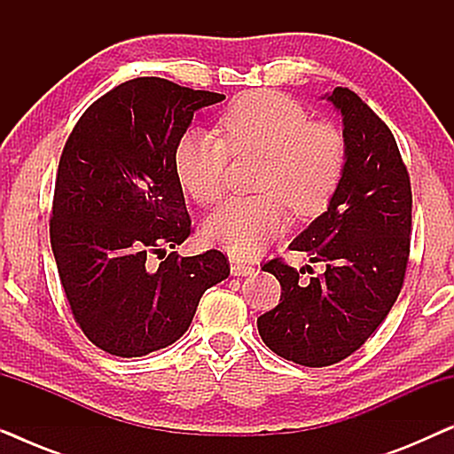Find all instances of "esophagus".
Listing matches in <instances>:
<instances>
[{"mask_svg":"<svg viewBox=\"0 0 454 454\" xmlns=\"http://www.w3.org/2000/svg\"><path fill=\"white\" fill-rule=\"evenodd\" d=\"M254 266L252 264H246V262H239V260H233L231 262V275L233 277H247V275H254Z\"/></svg>","mask_w":454,"mask_h":454,"instance_id":"1","label":"esophagus"}]
</instances>
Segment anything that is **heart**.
I'll return each instance as SVG.
<instances>
[{"label":"heart","mask_w":454,"mask_h":454,"mask_svg":"<svg viewBox=\"0 0 454 454\" xmlns=\"http://www.w3.org/2000/svg\"><path fill=\"white\" fill-rule=\"evenodd\" d=\"M221 136L190 129L173 151V169L185 194L208 207L225 190L229 153L260 154V196L231 198L204 223V238L233 256H254L287 225V210L316 216L343 177L347 148L337 128L309 121L291 98L256 90L235 98L219 120Z\"/></svg>","instance_id":"obj_1"}]
</instances>
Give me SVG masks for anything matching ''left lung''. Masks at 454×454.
<instances>
[{
	"label": "left lung",
	"mask_w": 454,
	"mask_h": 454,
	"mask_svg": "<svg viewBox=\"0 0 454 454\" xmlns=\"http://www.w3.org/2000/svg\"><path fill=\"white\" fill-rule=\"evenodd\" d=\"M325 98L343 120V177L328 208L289 246L325 262V272L300 281L301 270L278 258L266 262L281 301L258 318L266 347L308 368L349 357L382 325L411 244V184L395 136L353 90L337 86Z\"/></svg>",
	"instance_id": "obj_1"
}]
</instances>
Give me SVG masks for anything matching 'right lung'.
<instances>
[{
  "mask_svg": "<svg viewBox=\"0 0 454 454\" xmlns=\"http://www.w3.org/2000/svg\"><path fill=\"white\" fill-rule=\"evenodd\" d=\"M223 98L134 78L92 103L66 142L49 223L53 256L74 318L111 356L176 343L204 291L229 277L219 250L164 256L192 225L173 151L194 114ZM148 253L161 256L159 267Z\"/></svg>",
  "mask_w": 454,
  "mask_h": 454,
  "instance_id": "1",
  "label": "right lung"
}]
</instances>
